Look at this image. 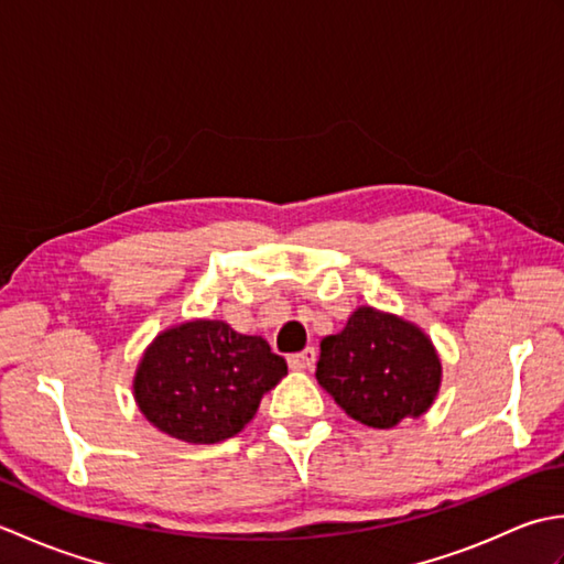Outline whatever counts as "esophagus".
<instances>
[{"instance_id": "esophagus-1", "label": "esophagus", "mask_w": 564, "mask_h": 564, "mask_svg": "<svg viewBox=\"0 0 564 564\" xmlns=\"http://www.w3.org/2000/svg\"><path fill=\"white\" fill-rule=\"evenodd\" d=\"M315 361H317V351L313 349V346H307V349L289 356V366L293 370H307V368L315 366Z\"/></svg>"}]
</instances>
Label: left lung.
<instances>
[{"mask_svg":"<svg viewBox=\"0 0 564 564\" xmlns=\"http://www.w3.org/2000/svg\"><path fill=\"white\" fill-rule=\"evenodd\" d=\"M317 382L356 422L392 429L422 416L441 386V361L422 329L373 307H358L319 344Z\"/></svg>","mask_w":564,"mask_h":564,"instance_id":"left-lung-1","label":"left lung"}]
</instances>
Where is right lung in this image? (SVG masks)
<instances>
[{
  "label": "right lung",
  "mask_w": 564,
  "mask_h": 564,
  "mask_svg": "<svg viewBox=\"0 0 564 564\" xmlns=\"http://www.w3.org/2000/svg\"><path fill=\"white\" fill-rule=\"evenodd\" d=\"M289 366L267 339L247 337L218 319L166 329L135 373L140 412L186 443H218L254 419L263 394Z\"/></svg>",
  "instance_id": "1"
}]
</instances>
